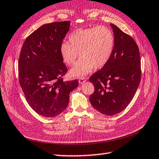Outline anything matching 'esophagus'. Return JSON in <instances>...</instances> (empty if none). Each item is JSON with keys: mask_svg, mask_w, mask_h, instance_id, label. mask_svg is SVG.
<instances>
[{"mask_svg": "<svg viewBox=\"0 0 159 159\" xmlns=\"http://www.w3.org/2000/svg\"><path fill=\"white\" fill-rule=\"evenodd\" d=\"M86 79L85 78H80L79 80V83L80 84H83L84 83H85L86 82Z\"/></svg>", "mask_w": 159, "mask_h": 159, "instance_id": "esophagus-1", "label": "esophagus"}]
</instances>
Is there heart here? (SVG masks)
<instances>
[{
  "label": "heart",
  "instance_id": "b5f03b06",
  "mask_svg": "<svg viewBox=\"0 0 159 159\" xmlns=\"http://www.w3.org/2000/svg\"><path fill=\"white\" fill-rule=\"evenodd\" d=\"M114 44V35L106 27L79 29L68 36V42L61 43L60 54L63 62L71 66L79 53L81 58L70 69V75L80 78L90 73L94 67H103L111 58Z\"/></svg>",
  "mask_w": 159,
  "mask_h": 159
}]
</instances>
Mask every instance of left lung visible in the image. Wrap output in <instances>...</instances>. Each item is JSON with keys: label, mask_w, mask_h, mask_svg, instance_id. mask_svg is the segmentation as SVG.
I'll list each match as a JSON object with an SVG mask.
<instances>
[{"label": "left lung", "mask_w": 159, "mask_h": 159, "mask_svg": "<svg viewBox=\"0 0 159 159\" xmlns=\"http://www.w3.org/2000/svg\"><path fill=\"white\" fill-rule=\"evenodd\" d=\"M115 44L107 63L89 79L95 87L90 96L93 107L106 116L117 114L131 102L141 77L140 56L135 41L110 24Z\"/></svg>", "instance_id": "1"}]
</instances>
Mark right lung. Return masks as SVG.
<instances>
[{"instance_id": "1", "label": "right lung", "mask_w": 159, "mask_h": 159, "mask_svg": "<svg viewBox=\"0 0 159 159\" xmlns=\"http://www.w3.org/2000/svg\"><path fill=\"white\" fill-rule=\"evenodd\" d=\"M70 21L44 24L30 34L19 60V83L30 107L38 114L54 117L67 107L69 94L77 80L64 81L67 72L60 46L70 30Z\"/></svg>"}]
</instances>
